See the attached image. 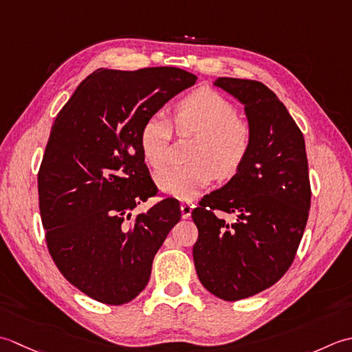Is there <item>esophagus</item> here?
Wrapping results in <instances>:
<instances>
[{
    "instance_id": "obj_1",
    "label": "esophagus",
    "mask_w": 352,
    "mask_h": 352,
    "mask_svg": "<svg viewBox=\"0 0 352 352\" xmlns=\"http://www.w3.org/2000/svg\"><path fill=\"white\" fill-rule=\"evenodd\" d=\"M195 205L190 204V202H182L181 204V211H182V219H190L191 216V211Z\"/></svg>"
}]
</instances>
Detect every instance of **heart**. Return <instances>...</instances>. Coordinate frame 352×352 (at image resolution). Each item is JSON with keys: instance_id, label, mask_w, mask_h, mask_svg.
I'll return each instance as SVG.
<instances>
[{"instance_id": "heart-1", "label": "heart", "mask_w": 352, "mask_h": 352, "mask_svg": "<svg viewBox=\"0 0 352 352\" xmlns=\"http://www.w3.org/2000/svg\"><path fill=\"white\" fill-rule=\"evenodd\" d=\"M177 135L196 136L190 164L175 166L157 175V185L170 196L191 200L214 177L231 179L241 170L252 147V129L239 118L236 107L219 92L202 88L179 100L173 109ZM173 135L170 121L155 113L140 131V147L144 161L161 170L168 160Z\"/></svg>"}]
</instances>
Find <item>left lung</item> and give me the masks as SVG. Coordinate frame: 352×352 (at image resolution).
<instances>
[{"instance_id": "obj_1", "label": "left lung", "mask_w": 352, "mask_h": 352, "mask_svg": "<svg viewBox=\"0 0 352 352\" xmlns=\"http://www.w3.org/2000/svg\"><path fill=\"white\" fill-rule=\"evenodd\" d=\"M214 85L245 106L252 147L239 173L192 210V258L208 292L239 300L269 289L292 266L311 190L304 135L275 92L246 78L219 77ZM219 210L237 220L226 224Z\"/></svg>"}]
</instances>
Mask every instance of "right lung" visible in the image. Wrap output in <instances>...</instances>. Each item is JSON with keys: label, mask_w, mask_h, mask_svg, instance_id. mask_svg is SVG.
<instances>
[{"label": "right lung", "mask_w": 352, "mask_h": 352, "mask_svg": "<svg viewBox=\"0 0 352 352\" xmlns=\"http://www.w3.org/2000/svg\"><path fill=\"white\" fill-rule=\"evenodd\" d=\"M196 80L173 67L102 68L56 117L38 175L47 246L60 274L98 302L121 305L138 296L157 249L181 220L175 199L133 216L156 195L140 131Z\"/></svg>", "instance_id": "add662e5"}]
</instances>
